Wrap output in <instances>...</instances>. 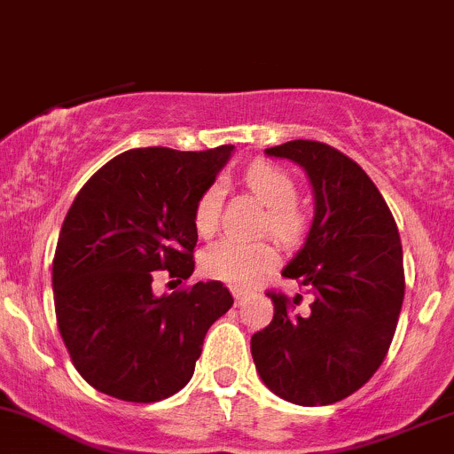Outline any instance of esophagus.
I'll return each instance as SVG.
<instances>
[{
	"instance_id": "esophagus-1",
	"label": "esophagus",
	"mask_w": 454,
	"mask_h": 454,
	"mask_svg": "<svg viewBox=\"0 0 454 454\" xmlns=\"http://www.w3.org/2000/svg\"><path fill=\"white\" fill-rule=\"evenodd\" d=\"M233 299H236V305H238V307H242V305H245L247 301H248V294H247V292L236 290V292H233Z\"/></svg>"
}]
</instances>
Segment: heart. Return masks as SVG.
Returning a JSON list of instances; mask_svg holds the SVG:
<instances>
[{"instance_id":"b5f03b06","label":"heart","mask_w":454,"mask_h":454,"mask_svg":"<svg viewBox=\"0 0 454 454\" xmlns=\"http://www.w3.org/2000/svg\"><path fill=\"white\" fill-rule=\"evenodd\" d=\"M245 184L253 197L268 207L264 231H270L284 245H296L307 231L305 212L296 206V184L292 175L277 164L253 162L245 173ZM225 188L214 179L199 194L192 221L199 236L207 238L218 229ZM279 262L277 248L270 242L218 240L201 255V268L207 277L233 287H251Z\"/></svg>"}]
</instances>
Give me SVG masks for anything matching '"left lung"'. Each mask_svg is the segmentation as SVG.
I'll list each match as a JSON object with an SVG mask.
<instances>
[{"mask_svg":"<svg viewBox=\"0 0 454 454\" xmlns=\"http://www.w3.org/2000/svg\"><path fill=\"white\" fill-rule=\"evenodd\" d=\"M307 170L316 216L284 277L314 294L268 290L275 316L251 338L257 372L286 401L316 407L357 392L383 364L404 296L403 247L396 221L355 160L318 140L266 149Z\"/></svg>","mask_w":454,"mask_h":454,"instance_id":"1","label":"left lung"}]
</instances>
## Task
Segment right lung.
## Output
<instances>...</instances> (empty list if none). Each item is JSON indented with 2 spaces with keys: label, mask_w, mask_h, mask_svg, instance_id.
I'll return each mask as SVG.
<instances>
[{
  "label": "right lung",
  "mask_w": 454,
  "mask_h": 454,
  "mask_svg": "<svg viewBox=\"0 0 454 454\" xmlns=\"http://www.w3.org/2000/svg\"><path fill=\"white\" fill-rule=\"evenodd\" d=\"M231 151L129 149L77 192L53 255V301L73 365L99 392L128 403L173 396L233 305L221 281L151 290L155 270L177 284L192 275L194 203Z\"/></svg>",
  "instance_id": "1"
}]
</instances>
